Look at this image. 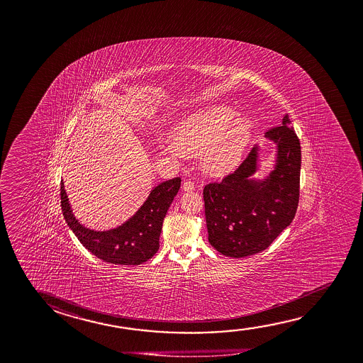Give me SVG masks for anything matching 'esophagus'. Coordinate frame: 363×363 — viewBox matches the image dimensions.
<instances>
[{"label": "esophagus", "mask_w": 363, "mask_h": 363, "mask_svg": "<svg viewBox=\"0 0 363 363\" xmlns=\"http://www.w3.org/2000/svg\"><path fill=\"white\" fill-rule=\"evenodd\" d=\"M195 189V184L192 182V181H184V184H182V190L184 191H192Z\"/></svg>", "instance_id": "34e87169"}]
</instances>
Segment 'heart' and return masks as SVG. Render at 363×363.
Instances as JSON below:
<instances>
[{"instance_id":"heart-1","label":"heart","mask_w":363,"mask_h":363,"mask_svg":"<svg viewBox=\"0 0 363 363\" xmlns=\"http://www.w3.org/2000/svg\"><path fill=\"white\" fill-rule=\"evenodd\" d=\"M255 123L229 106H210L191 113L173 126L171 142L179 153L202 155V169L210 176L235 171L253 137Z\"/></svg>"}]
</instances>
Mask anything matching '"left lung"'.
Wrapping results in <instances>:
<instances>
[{"instance_id": "1", "label": "left lung", "mask_w": 363, "mask_h": 363, "mask_svg": "<svg viewBox=\"0 0 363 363\" xmlns=\"http://www.w3.org/2000/svg\"><path fill=\"white\" fill-rule=\"evenodd\" d=\"M285 115L282 125L266 131L277 145L276 164L266 179H255L258 145L243 163L203 189L208 242L221 255L243 258L268 248L291 224L300 195L301 147Z\"/></svg>"}]
</instances>
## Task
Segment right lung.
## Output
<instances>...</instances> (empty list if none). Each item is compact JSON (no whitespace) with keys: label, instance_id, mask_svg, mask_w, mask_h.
<instances>
[{"label":"right lung","instance_id":"1","mask_svg":"<svg viewBox=\"0 0 363 363\" xmlns=\"http://www.w3.org/2000/svg\"><path fill=\"white\" fill-rule=\"evenodd\" d=\"M179 186V177L162 182L150 191L143 205L124 224L110 230L96 232L79 224L74 218L62 181V211L72 232L92 255L113 264L138 266L150 259L160 250L163 220Z\"/></svg>","mask_w":363,"mask_h":363}]
</instances>
